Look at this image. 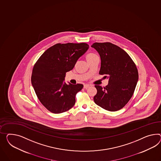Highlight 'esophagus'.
<instances>
[{
	"label": "esophagus",
	"mask_w": 161,
	"mask_h": 161,
	"mask_svg": "<svg viewBox=\"0 0 161 161\" xmlns=\"http://www.w3.org/2000/svg\"><path fill=\"white\" fill-rule=\"evenodd\" d=\"M89 86H90V85H89V84H85V85H84L83 87H84L85 89H87V88H88Z\"/></svg>",
	"instance_id": "34e87169"
}]
</instances>
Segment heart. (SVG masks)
Wrapping results in <instances>:
<instances>
[{
	"label": "heart",
	"mask_w": 161,
	"mask_h": 161,
	"mask_svg": "<svg viewBox=\"0 0 161 161\" xmlns=\"http://www.w3.org/2000/svg\"><path fill=\"white\" fill-rule=\"evenodd\" d=\"M95 56H96V55L93 54V53H88V54H87L86 55V58L87 61H90L92 58H94Z\"/></svg>",
	"instance_id": "heart-1"
}]
</instances>
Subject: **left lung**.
I'll return each mask as SVG.
<instances>
[{"label": "left lung", "instance_id": "left-lung-1", "mask_svg": "<svg viewBox=\"0 0 161 161\" xmlns=\"http://www.w3.org/2000/svg\"><path fill=\"white\" fill-rule=\"evenodd\" d=\"M92 47L101 58L99 74L108 78L106 86L95 85L94 102L108 111L119 110L134 94L138 79L136 65L124 50L111 42H95Z\"/></svg>", "mask_w": 161, "mask_h": 161}]
</instances>
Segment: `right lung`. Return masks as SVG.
<instances>
[{"instance_id": "obj_1", "label": "right lung", "mask_w": 161, "mask_h": 161, "mask_svg": "<svg viewBox=\"0 0 161 161\" xmlns=\"http://www.w3.org/2000/svg\"><path fill=\"white\" fill-rule=\"evenodd\" d=\"M86 43H58L42 54L33 66L31 83L38 99L55 114L69 110L75 104V96L82 84L64 82L67 72L89 48Z\"/></svg>"}]
</instances>
